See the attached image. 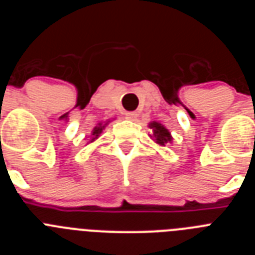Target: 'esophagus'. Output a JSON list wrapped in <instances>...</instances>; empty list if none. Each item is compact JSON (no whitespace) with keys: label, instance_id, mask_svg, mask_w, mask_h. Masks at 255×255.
<instances>
[{"label":"esophagus","instance_id":"1","mask_svg":"<svg viewBox=\"0 0 255 255\" xmlns=\"http://www.w3.org/2000/svg\"><path fill=\"white\" fill-rule=\"evenodd\" d=\"M136 117H138V114L136 112H126L125 114V119L126 120H136Z\"/></svg>","mask_w":255,"mask_h":255}]
</instances>
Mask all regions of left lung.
Segmentation results:
<instances>
[{
	"label": "left lung",
	"mask_w": 255,
	"mask_h": 255,
	"mask_svg": "<svg viewBox=\"0 0 255 255\" xmlns=\"http://www.w3.org/2000/svg\"><path fill=\"white\" fill-rule=\"evenodd\" d=\"M150 128H153V129H154V136H155V141H157V143L161 144V145H164L166 143L171 141V139L172 138H171L170 131H168L166 128H163L161 124L152 123L150 124Z\"/></svg>",
	"instance_id": "left-lung-1"
}]
</instances>
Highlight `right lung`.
<instances>
[{"label": "right lung", "instance_id": "add662e5", "mask_svg": "<svg viewBox=\"0 0 255 255\" xmlns=\"http://www.w3.org/2000/svg\"><path fill=\"white\" fill-rule=\"evenodd\" d=\"M103 128H105V126H101V124H100V126H97V128H94V130H93V136H94V138L92 139V140H94V139H96V138H98V135H100L101 132H102Z\"/></svg>", "mask_w": 255, "mask_h": 255}]
</instances>
